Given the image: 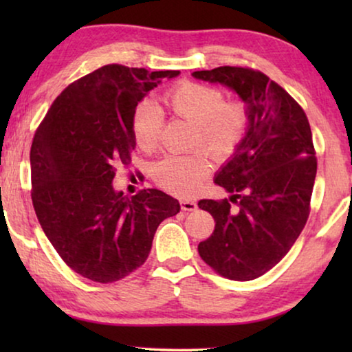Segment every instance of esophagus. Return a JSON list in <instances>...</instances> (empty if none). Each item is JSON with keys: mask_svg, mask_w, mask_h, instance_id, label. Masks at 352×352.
I'll list each match as a JSON object with an SVG mask.
<instances>
[{"mask_svg": "<svg viewBox=\"0 0 352 352\" xmlns=\"http://www.w3.org/2000/svg\"><path fill=\"white\" fill-rule=\"evenodd\" d=\"M181 210H182V211H195V210H197V204H195L194 200L182 199V200H181Z\"/></svg>", "mask_w": 352, "mask_h": 352, "instance_id": "obj_1", "label": "esophagus"}]
</instances>
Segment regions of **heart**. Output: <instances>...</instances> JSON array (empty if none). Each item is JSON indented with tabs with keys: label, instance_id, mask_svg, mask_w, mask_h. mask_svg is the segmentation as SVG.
I'll return each instance as SVG.
<instances>
[{
	"label": "heart",
	"instance_id": "obj_1",
	"mask_svg": "<svg viewBox=\"0 0 352 352\" xmlns=\"http://www.w3.org/2000/svg\"><path fill=\"white\" fill-rule=\"evenodd\" d=\"M171 115L195 126L192 146L201 147L216 160H228L242 147L250 129V109L243 100H226V93L214 86L182 81L163 98ZM162 112L144 102L133 118V138L142 152L157 151L162 139ZM211 171L204 152L168 155L153 168L157 184L175 195H192Z\"/></svg>",
	"mask_w": 352,
	"mask_h": 352
}]
</instances>
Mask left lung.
<instances>
[{
  "instance_id": "1",
  "label": "left lung",
  "mask_w": 352,
  "mask_h": 352,
  "mask_svg": "<svg viewBox=\"0 0 352 352\" xmlns=\"http://www.w3.org/2000/svg\"><path fill=\"white\" fill-rule=\"evenodd\" d=\"M192 75L229 86L250 109L247 138L214 179L232 197L199 201L216 223L199 254L219 276L253 280L285 256L309 218L317 173L309 122L301 105L259 70L224 65Z\"/></svg>"
}]
</instances>
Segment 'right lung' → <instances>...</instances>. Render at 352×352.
Here are the masks:
<instances>
[{
  "mask_svg": "<svg viewBox=\"0 0 352 352\" xmlns=\"http://www.w3.org/2000/svg\"><path fill=\"white\" fill-rule=\"evenodd\" d=\"M177 75L104 65L67 86L36 128L33 208L64 263L89 280L112 283L141 267L158 226L179 213V201L165 192L128 197L112 186L136 146V105L162 78Z\"/></svg>",
  "mask_w": 352,
  "mask_h": 352,
  "instance_id": "add662e5",
  "label": "right lung"
}]
</instances>
